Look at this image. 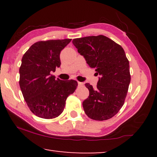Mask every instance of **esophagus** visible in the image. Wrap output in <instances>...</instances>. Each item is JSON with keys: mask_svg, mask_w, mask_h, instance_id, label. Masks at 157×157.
<instances>
[{"mask_svg": "<svg viewBox=\"0 0 157 157\" xmlns=\"http://www.w3.org/2000/svg\"><path fill=\"white\" fill-rule=\"evenodd\" d=\"M83 83L81 82H79V81H78V86H82Z\"/></svg>", "mask_w": 157, "mask_h": 157, "instance_id": "obj_1", "label": "esophagus"}]
</instances>
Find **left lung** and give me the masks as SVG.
Returning <instances> with one entry per match:
<instances>
[{"label":"left lung","instance_id":"left-lung-1","mask_svg":"<svg viewBox=\"0 0 157 157\" xmlns=\"http://www.w3.org/2000/svg\"><path fill=\"white\" fill-rule=\"evenodd\" d=\"M72 43L98 75L95 89L85 84L89 91L83 101L86 114L97 121L111 119L124 105L131 81L129 62L123 48L102 35L75 38Z\"/></svg>","mask_w":157,"mask_h":157}]
</instances>
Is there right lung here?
Here are the masks:
<instances>
[{"mask_svg": "<svg viewBox=\"0 0 157 157\" xmlns=\"http://www.w3.org/2000/svg\"><path fill=\"white\" fill-rule=\"evenodd\" d=\"M71 40L36 42L21 60L19 85L30 110L38 117H59L63 112L66 98L76 89V81L56 79L51 74L61 66L60 53Z\"/></svg>", "mask_w": 157, "mask_h": 157, "instance_id": "obj_1", "label": "right lung"}]
</instances>
